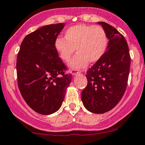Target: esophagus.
Segmentation results:
<instances>
[{
    "instance_id": "esophagus-1",
    "label": "esophagus",
    "mask_w": 145,
    "mask_h": 145,
    "mask_svg": "<svg viewBox=\"0 0 145 145\" xmlns=\"http://www.w3.org/2000/svg\"><path fill=\"white\" fill-rule=\"evenodd\" d=\"M79 72H80L79 71H76V69H72V70H71V73H72V75H76V74H79Z\"/></svg>"
}]
</instances>
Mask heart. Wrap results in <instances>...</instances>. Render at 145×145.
<instances>
[{"label":"heart","mask_w":145,"mask_h":145,"mask_svg":"<svg viewBox=\"0 0 145 145\" xmlns=\"http://www.w3.org/2000/svg\"><path fill=\"white\" fill-rule=\"evenodd\" d=\"M108 38L106 31L100 25L78 24L68 28L64 39L58 37L54 46L59 58L69 62L74 52L76 54L69 62L73 69L86 67L88 62L98 61L106 52Z\"/></svg>","instance_id":"heart-1"}]
</instances>
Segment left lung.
I'll use <instances>...</instances> for the list:
<instances>
[{
	"instance_id": "left-lung-1",
	"label": "left lung",
	"mask_w": 145,
	"mask_h": 145,
	"mask_svg": "<svg viewBox=\"0 0 145 145\" xmlns=\"http://www.w3.org/2000/svg\"><path fill=\"white\" fill-rule=\"evenodd\" d=\"M109 39L107 51L87 71V86L81 99L89 111L101 114L113 108L127 88L131 58L127 41L121 34L106 22H100Z\"/></svg>"
}]
</instances>
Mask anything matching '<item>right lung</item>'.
Here are the masks:
<instances>
[{"label":"right lung","instance_id":"add662e5","mask_svg":"<svg viewBox=\"0 0 145 145\" xmlns=\"http://www.w3.org/2000/svg\"><path fill=\"white\" fill-rule=\"evenodd\" d=\"M64 24L42 26L25 36L17 57L19 89L32 110L50 115L59 109L72 74L59 58L54 42Z\"/></svg>","mask_w":145,"mask_h":145}]
</instances>
